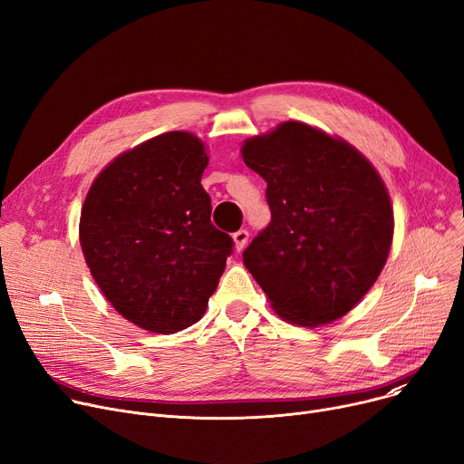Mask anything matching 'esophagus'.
I'll list each match as a JSON object with an SVG mask.
<instances>
[{
	"instance_id": "obj_1",
	"label": "esophagus",
	"mask_w": 464,
	"mask_h": 464,
	"mask_svg": "<svg viewBox=\"0 0 464 464\" xmlns=\"http://www.w3.org/2000/svg\"><path fill=\"white\" fill-rule=\"evenodd\" d=\"M248 237H250V233H248L246 229H238L237 233H233V240H235V248H237V252L245 250V246L248 245Z\"/></svg>"
}]
</instances>
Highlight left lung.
Wrapping results in <instances>:
<instances>
[{
	"mask_svg": "<svg viewBox=\"0 0 464 464\" xmlns=\"http://www.w3.org/2000/svg\"><path fill=\"white\" fill-rule=\"evenodd\" d=\"M266 182L271 224L242 254L285 322L318 327L348 314L378 280L393 240V208L371 161L303 121L242 144Z\"/></svg>",
	"mask_w": 464,
	"mask_h": 464,
	"instance_id": "obj_1",
	"label": "left lung"
}]
</instances>
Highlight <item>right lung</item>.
I'll return each mask as SVG.
<instances>
[{
	"mask_svg": "<svg viewBox=\"0 0 464 464\" xmlns=\"http://www.w3.org/2000/svg\"><path fill=\"white\" fill-rule=\"evenodd\" d=\"M205 144L169 131L120 154L97 177L81 212L90 273L118 314L150 333L198 324L233 238L210 222L201 186Z\"/></svg>",
	"mask_w": 464,
	"mask_h": 464,
	"instance_id": "1",
	"label": "right lung"
}]
</instances>
